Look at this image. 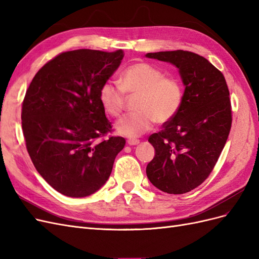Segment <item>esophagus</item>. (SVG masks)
<instances>
[{
	"mask_svg": "<svg viewBox=\"0 0 259 259\" xmlns=\"http://www.w3.org/2000/svg\"><path fill=\"white\" fill-rule=\"evenodd\" d=\"M127 144L130 146H135V145H138L139 144V139H134V138H130L127 140Z\"/></svg>",
	"mask_w": 259,
	"mask_h": 259,
	"instance_id": "esophagus-1",
	"label": "esophagus"
}]
</instances>
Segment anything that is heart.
Returning <instances> with one entry per match:
<instances>
[{
    "mask_svg": "<svg viewBox=\"0 0 259 259\" xmlns=\"http://www.w3.org/2000/svg\"><path fill=\"white\" fill-rule=\"evenodd\" d=\"M120 86L106 81L99 88L98 99L106 113L120 116L124 92L138 93L135 109L116 122L115 130L126 137H138L150 131L154 122L166 123L179 111L184 100L183 84L177 77L165 76L163 70L148 62H136L120 74Z\"/></svg>",
    "mask_w": 259,
    "mask_h": 259,
    "instance_id": "heart-1",
    "label": "heart"
}]
</instances>
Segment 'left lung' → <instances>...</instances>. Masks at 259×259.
<instances>
[{
    "instance_id": "obj_1",
    "label": "left lung",
    "mask_w": 259,
    "mask_h": 259,
    "mask_svg": "<svg viewBox=\"0 0 259 259\" xmlns=\"http://www.w3.org/2000/svg\"><path fill=\"white\" fill-rule=\"evenodd\" d=\"M179 69L184 100L173 119L149 137L155 155L146 168L163 192L183 194L208 177L231 128V104L224 74L204 57L187 51L148 53Z\"/></svg>"
}]
</instances>
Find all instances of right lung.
<instances>
[{"mask_svg":"<svg viewBox=\"0 0 259 259\" xmlns=\"http://www.w3.org/2000/svg\"><path fill=\"white\" fill-rule=\"evenodd\" d=\"M123 51L59 54L34 75L22 103L21 125L36 170L55 190L83 198L99 190L125 146L111 136L99 88L119 68Z\"/></svg>","mask_w":259,"mask_h":259,"instance_id":"1","label":"right lung"}]
</instances>
